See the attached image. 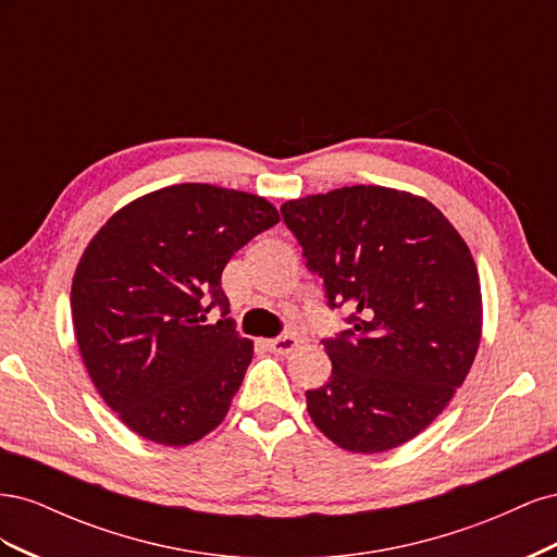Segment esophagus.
Masks as SVG:
<instances>
[{
	"mask_svg": "<svg viewBox=\"0 0 557 557\" xmlns=\"http://www.w3.org/2000/svg\"><path fill=\"white\" fill-rule=\"evenodd\" d=\"M297 346H299V339H297V336H290V334L276 336V339L267 342V348L278 352V356H288V352H293Z\"/></svg>",
	"mask_w": 557,
	"mask_h": 557,
	"instance_id": "1",
	"label": "esophagus"
}]
</instances>
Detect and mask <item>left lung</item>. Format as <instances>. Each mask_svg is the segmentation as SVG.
Masks as SVG:
<instances>
[{"instance_id": "1", "label": "left lung", "mask_w": 557, "mask_h": 557, "mask_svg": "<svg viewBox=\"0 0 557 557\" xmlns=\"http://www.w3.org/2000/svg\"><path fill=\"white\" fill-rule=\"evenodd\" d=\"M283 221L350 330L325 339L332 376L307 391L330 442L383 453L423 432L465 383L481 344L476 262L425 197L350 185L290 199Z\"/></svg>"}]
</instances>
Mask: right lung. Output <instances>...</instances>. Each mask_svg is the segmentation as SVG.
Segmentation results:
<instances>
[{
    "label": "right lung",
    "instance_id": "add662e5",
    "mask_svg": "<svg viewBox=\"0 0 557 557\" xmlns=\"http://www.w3.org/2000/svg\"><path fill=\"white\" fill-rule=\"evenodd\" d=\"M278 223L264 197L181 183L115 211L72 281L81 358L97 393L148 442L188 446L223 423L252 360L221 288L230 258ZM224 318L209 326L213 307Z\"/></svg>",
    "mask_w": 557,
    "mask_h": 557
}]
</instances>
